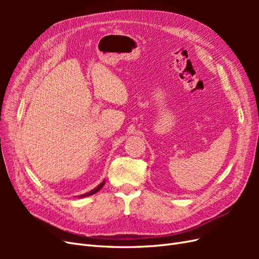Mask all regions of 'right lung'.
Listing matches in <instances>:
<instances>
[{
  "label": "right lung",
  "mask_w": 259,
  "mask_h": 259,
  "mask_svg": "<svg viewBox=\"0 0 259 259\" xmlns=\"http://www.w3.org/2000/svg\"><path fill=\"white\" fill-rule=\"evenodd\" d=\"M105 180H104V182L103 183H101L100 185H98L96 188H94V189L93 190H91V191H89L88 193H84V194H81V195H79V197H77V198H84V197H90V195H92V194H95L96 192H98L100 189H101V188H103L104 187V185H105Z\"/></svg>",
  "instance_id": "right-lung-1"
}]
</instances>
